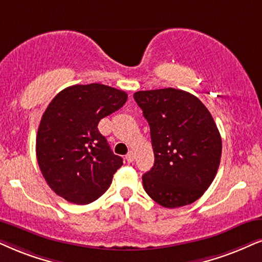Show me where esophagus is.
Masks as SVG:
<instances>
[{"mask_svg": "<svg viewBox=\"0 0 262 262\" xmlns=\"http://www.w3.org/2000/svg\"><path fill=\"white\" fill-rule=\"evenodd\" d=\"M125 160H127V162L128 163H133L134 162V160H135V155H134V152H129V154L125 156Z\"/></svg>", "mask_w": 262, "mask_h": 262, "instance_id": "esophagus-1", "label": "esophagus"}]
</instances>
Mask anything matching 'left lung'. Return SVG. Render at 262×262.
<instances>
[{"mask_svg":"<svg viewBox=\"0 0 262 262\" xmlns=\"http://www.w3.org/2000/svg\"><path fill=\"white\" fill-rule=\"evenodd\" d=\"M150 125L155 164L142 175L145 191L164 208L193 203L213 183L223 142L208 108L175 88L134 93Z\"/></svg>","mask_w":262,"mask_h":262,"instance_id":"obj_1","label":"left lung"}]
</instances>
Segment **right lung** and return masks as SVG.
Wrapping results in <instances>:
<instances>
[{
    "mask_svg": "<svg viewBox=\"0 0 262 262\" xmlns=\"http://www.w3.org/2000/svg\"><path fill=\"white\" fill-rule=\"evenodd\" d=\"M127 93L100 83L75 84L49 102L36 138V156L48 186L75 204L98 200L123 164L100 134L101 118L121 108Z\"/></svg>",
    "mask_w": 262,
    "mask_h": 262,
    "instance_id": "right-lung-1",
    "label": "right lung"
}]
</instances>
